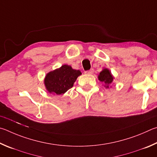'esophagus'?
<instances>
[{
	"label": "esophagus",
	"mask_w": 157,
	"mask_h": 157,
	"mask_svg": "<svg viewBox=\"0 0 157 157\" xmlns=\"http://www.w3.org/2000/svg\"><path fill=\"white\" fill-rule=\"evenodd\" d=\"M93 73H94V70H93V69H91V70L86 71V74H92Z\"/></svg>",
	"instance_id": "34e87169"
}]
</instances>
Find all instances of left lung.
I'll return each instance as SVG.
<instances>
[{
  "instance_id": "left-lung-1",
  "label": "left lung",
  "mask_w": 157,
  "mask_h": 157,
  "mask_svg": "<svg viewBox=\"0 0 157 157\" xmlns=\"http://www.w3.org/2000/svg\"><path fill=\"white\" fill-rule=\"evenodd\" d=\"M98 78L100 81L104 82L106 84L105 87L106 88H108L109 85H110L112 83V81H113L114 76H112V73L108 69L105 68L101 71Z\"/></svg>"
}]
</instances>
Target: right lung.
<instances>
[{
	"mask_svg": "<svg viewBox=\"0 0 157 157\" xmlns=\"http://www.w3.org/2000/svg\"><path fill=\"white\" fill-rule=\"evenodd\" d=\"M81 74V71L74 70L70 65H63L47 74L44 83L49 93L63 94L73 87L74 82Z\"/></svg>",
	"mask_w": 157,
	"mask_h": 157,
	"instance_id": "add662e5",
	"label": "right lung"
}]
</instances>
